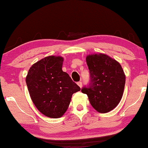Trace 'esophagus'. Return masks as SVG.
<instances>
[{"instance_id": "1", "label": "esophagus", "mask_w": 148, "mask_h": 148, "mask_svg": "<svg viewBox=\"0 0 148 148\" xmlns=\"http://www.w3.org/2000/svg\"><path fill=\"white\" fill-rule=\"evenodd\" d=\"M77 84H78V85L79 86V88H82V82L79 81V82H78V83H77Z\"/></svg>"}]
</instances>
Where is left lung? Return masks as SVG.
I'll use <instances>...</instances> for the list:
<instances>
[{
	"instance_id": "8db88e82",
	"label": "left lung",
	"mask_w": 148,
	"mask_h": 148,
	"mask_svg": "<svg viewBox=\"0 0 148 148\" xmlns=\"http://www.w3.org/2000/svg\"><path fill=\"white\" fill-rule=\"evenodd\" d=\"M86 62L90 82L82 88L90 104L98 112L105 113L114 109L121 101L126 77L121 64L104 54L88 55Z\"/></svg>"
}]
</instances>
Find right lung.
Wrapping results in <instances>:
<instances>
[{
    "instance_id": "1",
    "label": "right lung",
    "mask_w": 148,
    "mask_h": 148,
    "mask_svg": "<svg viewBox=\"0 0 148 148\" xmlns=\"http://www.w3.org/2000/svg\"><path fill=\"white\" fill-rule=\"evenodd\" d=\"M63 58L49 56L35 63L28 71L26 84L37 109L50 118L61 117L73 93L80 88L62 71Z\"/></svg>"
}]
</instances>
